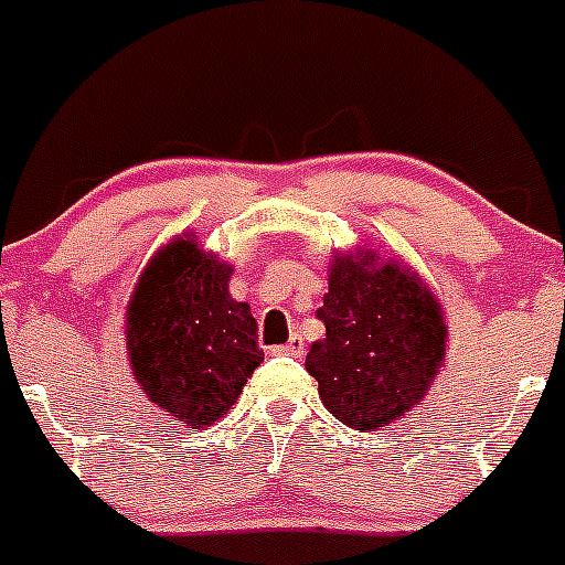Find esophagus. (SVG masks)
<instances>
[{"instance_id": "esophagus-1", "label": "esophagus", "mask_w": 565, "mask_h": 565, "mask_svg": "<svg viewBox=\"0 0 565 565\" xmlns=\"http://www.w3.org/2000/svg\"><path fill=\"white\" fill-rule=\"evenodd\" d=\"M271 353H274V355H291V359H302V355H305V341H302V335L294 333L291 339H288V344L271 347Z\"/></svg>"}]
</instances>
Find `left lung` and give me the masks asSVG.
Segmentation results:
<instances>
[{"label":"left lung","mask_w":565,"mask_h":565,"mask_svg":"<svg viewBox=\"0 0 565 565\" xmlns=\"http://www.w3.org/2000/svg\"><path fill=\"white\" fill-rule=\"evenodd\" d=\"M324 339L305 370L335 420L355 431L390 426L420 403L445 361L443 308L420 277L366 252L335 255L317 310Z\"/></svg>","instance_id":"8db88e82"}]
</instances>
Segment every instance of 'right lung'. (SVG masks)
<instances>
[{"label": "right lung", "instance_id": "obj_1", "mask_svg": "<svg viewBox=\"0 0 565 565\" xmlns=\"http://www.w3.org/2000/svg\"><path fill=\"white\" fill-rule=\"evenodd\" d=\"M230 263L206 255L195 235L170 241L139 274L126 310L134 377L184 426L221 420L260 366L257 322L230 294Z\"/></svg>", "mask_w": 565, "mask_h": 565}]
</instances>
